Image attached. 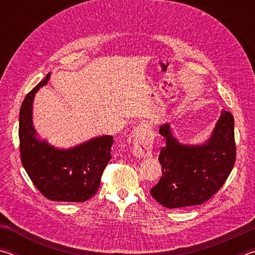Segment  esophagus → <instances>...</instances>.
<instances>
[{"mask_svg":"<svg viewBox=\"0 0 255 255\" xmlns=\"http://www.w3.org/2000/svg\"><path fill=\"white\" fill-rule=\"evenodd\" d=\"M154 135L147 125H140L133 131L132 153L137 157H147L152 155Z\"/></svg>","mask_w":255,"mask_h":255,"instance_id":"obj_1","label":"esophagus"}]
</instances>
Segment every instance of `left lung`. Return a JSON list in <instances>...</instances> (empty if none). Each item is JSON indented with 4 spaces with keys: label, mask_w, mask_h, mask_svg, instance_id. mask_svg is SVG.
<instances>
[{
    "label": "left lung",
    "mask_w": 255,
    "mask_h": 255,
    "mask_svg": "<svg viewBox=\"0 0 255 255\" xmlns=\"http://www.w3.org/2000/svg\"><path fill=\"white\" fill-rule=\"evenodd\" d=\"M166 143L158 161L162 176L150 195L166 208H187L209 200L225 183L236 158L234 117L223 110L208 140L182 145L172 135L169 124L159 127Z\"/></svg>",
    "instance_id": "obj_1"
}]
</instances>
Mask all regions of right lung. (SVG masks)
Returning a JSON list of instances; mask_svg holds the SVG:
<instances>
[{
  "mask_svg": "<svg viewBox=\"0 0 255 255\" xmlns=\"http://www.w3.org/2000/svg\"><path fill=\"white\" fill-rule=\"evenodd\" d=\"M50 73L25 96L19 115L20 156L29 178L42 196L53 201L83 202L97 193L111 159L112 136H100L70 149H58L37 139L32 125L34 94Z\"/></svg>",
  "mask_w": 255,
  "mask_h": 255,
  "instance_id": "add662e5",
  "label": "right lung"
}]
</instances>
